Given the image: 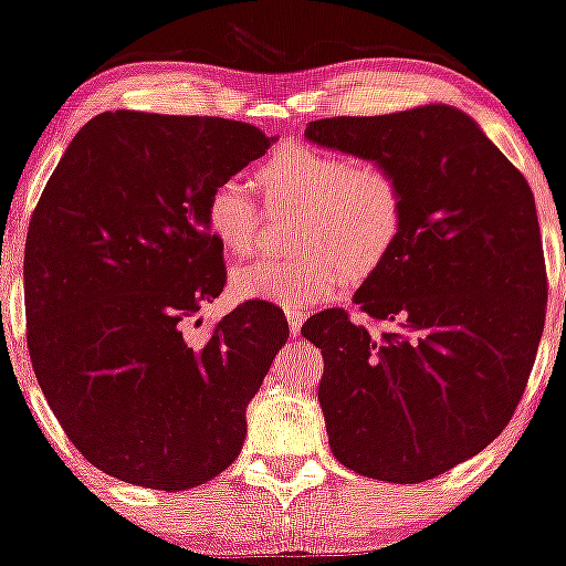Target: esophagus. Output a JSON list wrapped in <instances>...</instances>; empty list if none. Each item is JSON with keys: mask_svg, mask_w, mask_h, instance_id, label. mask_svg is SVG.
Returning a JSON list of instances; mask_svg holds the SVG:
<instances>
[{"mask_svg": "<svg viewBox=\"0 0 566 566\" xmlns=\"http://www.w3.org/2000/svg\"><path fill=\"white\" fill-rule=\"evenodd\" d=\"M303 322H305L303 311H292V308L287 311V324H290V333H292V335H301Z\"/></svg>", "mask_w": 566, "mask_h": 566, "instance_id": "obj_1", "label": "esophagus"}]
</instances>
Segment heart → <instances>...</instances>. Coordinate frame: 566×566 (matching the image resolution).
<instances>
[{
	"mask_svg": "<svg viewBox=\"0 0 566 566\" xmlns=\"http://www.w3.org/2000/svg\"><path fill=\"white\" fill-rule=\"evenodd\" d=\"M255 180L271 207L301 210L292 226V242L301 250L239 265L231 290L242 301L308 308L340 292L348 279L361 282L378 271L399 239L405 193L380 161L287 143L258 165ZM261 220V201L244 180L226 178L207 193V231L233 258L255 250Z\"/></svg>",
	"mask_w": 566,
	"mask_h": 566,
	"instance_id": "heart-1",
	"label": "heart"
}]
</instances>
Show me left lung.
<instances>
[{"label":"left lung","mask_w":566,"mask_h":566,"mask_svg":"<svg viewBox=\"0 0 566 566\" xmlns=\"http://www.w3.org/2000/svg\"><path fill=\"white\" fill-rule=\"evenodd\" d=\"M316 146L380 161L405 193L399 239L354 303L380 335L327 308L322 348L333 454L361 476L418 484L500 437L527 388L545 324V261L524 175L452 106L333 116Z\"/></svg>","instance_id":"8db88e82"}]
</instances>
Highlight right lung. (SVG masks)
I'll use <instances>...</instances> for the list:
<instances>
[{
  "label": "right lung",
  "instance_id": "right-lung-1",
  "mask_svg": "<svg viewBox=\"0 0 566 566\" xmlns=\"http://www.w3.org/2000/svg\"><path fill=\"white\" fill-rule=\"evenodd\" d=\"M274 140L218 116L106 112L50 175L25 237V340L57 423L103 473L178 492L242 452L287 319L239 305L201 343L186 322L226 284L207 193Z\"/></svg>",
  "mask_w": 566,
  "mask_h": 566
}]
</instances>
